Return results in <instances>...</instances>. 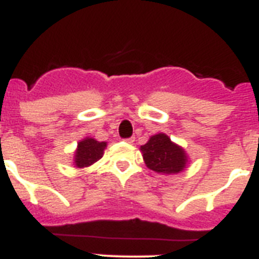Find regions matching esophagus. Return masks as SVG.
Here are the masks:
<instances>
[{
	"instance_id": "esophagus-1",
	"label": "esophagus",
	"mask_w": 259,
	"mask_h": 259,
	"mask_svg": "<svg viewBox=\"0 0 259 259\" xmlns=\"http://www.w3.org/2000/svg\"><path fill=\"white\" fill-rule=\"evenodd\" d=\"M134 141H136V138H134V137H130V138L125 139V142H127V143H133Z\"/></svg>"
}]
</instances>
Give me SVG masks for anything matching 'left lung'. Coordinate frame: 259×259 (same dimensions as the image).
Here are the masks:
<instances>
[{
    "label": "left lung",
    "mask_w": 259,
    "mask_h": 259,
    "mask_svg": "<svg viewBox=\"0 0 259 259\" xmlns=\"http://www.w3.org/2000/svg\"><path fill=\"white\" fill-rule=\"evenodd\" d=\"M143 160L150 169L157 173L183 172L188 164V156L183 147L173 143L164 133L155 134L146 145L141 146Z\"/></svg>",
    "instance_id": "obj_1"
}]
</instances>
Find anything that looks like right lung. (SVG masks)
<instances>
[{
  "mask_svg": "<svg viewBox=\"0 0 259 259\" xmlns=\"http://www.w3.org/2000/svg\"><path fill=\"white\" fill-rule=\"evenodd\" d=\"M105 147H107V142H99V141L90 138V137L80 141L78 143L75 156H74L75 167L84 168L96 163L99 159H102Z\"/></svg>",
  "mask_w": 259,
  "mask_h": 259,
  "instance_id": "add662e5",
  "label": "right lung"
}]
</instances>
